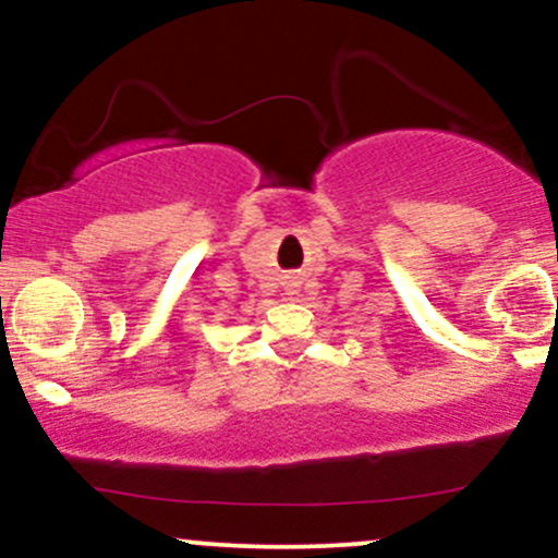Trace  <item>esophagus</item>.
Wrapping results in <instances>:
<instances>
[{"mask_svg":"<svg viewBox=\"0 0 558 558\" xmlns=\"http://www.w3.org/2000/svg\"><path fill=\"white\" fill-rule=\"evenodd\" d=\"M286 296H288V301H299L301 299V291H299V286L296 283H291L286 288Z\"/></svg>","mask_w":558,"mask_h":558,"instance_id":"34e87169","label":"esophagus"}]
</instances>
